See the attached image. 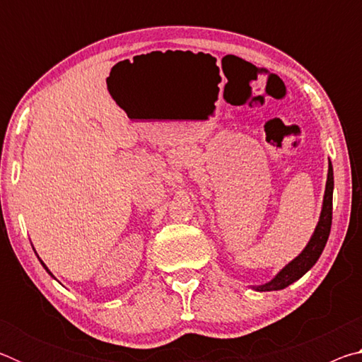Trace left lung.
Here are the masks:
<instances>
[{
  "label": "left lung",
  "instance_id": "left-lung-1",
  "mask_svg": "<svg viewBox=\"0 0 362 362\" xmlns=\"http://www.w3.org/2000/svg\"><path fill=\"white\" fill-rule=\"evenodd\" d=\"M332 192H334V169H332V164H330L329 174H327V183H326V193H324L321 218L320 222H317L315 235L311 236L308 246L305 247L303 252L300 254L296 260H292L289 265L281 269L278 276L273 281L255 287L257 291L267 292V291L284 289V287L292 284L293 281L302 278L303 274L315 265L316 260L320 259V255L324 250V246H326L327 243L330 225H332Z\"/></svg>",
  "mask_w": 362,
  "mask_h": 362
}]
</instances>
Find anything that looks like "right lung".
<instances>
[{
    "mask_svg": "<svg viewBox=\"0 0 362 362\" xmlns=\"http://www.w3.org/2000/svg\"><path fill=\"white\" fill-rule=\"evenodd\" d=\"M41 263H42V262H41ZM42 267H45V268H46V265H45V263H42ZM46 269H47V268H46ZM47 273H51V272H49V269H47Z\"/></svg>",
    "mask_w": 362,
    "mask_h": 362,
    "instance_id": "1",
    "label": "right lung"
}]
</instances>
